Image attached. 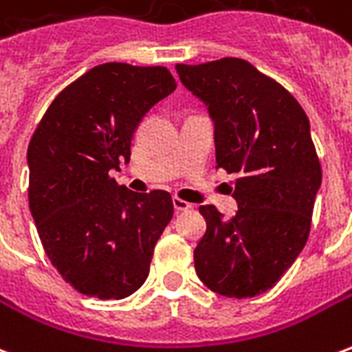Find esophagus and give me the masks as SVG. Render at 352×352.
<instances>
[{
	"label": "esophagus",
	"instance_id": "esophagus-1",
	"mask_svg": "<svg viewBox=\"0 0 352 352\" xmlns=\"http://www.w3.org/2000/svg\"><path fill=\"white\" fill-rule=\"evenodd\" d=\"M190 204L188 201H184V199H179V198H173V209L175 211H188L190 209Z\"/></svg>",
	"mask_w": 352,
	"mask_h": 352
}]
</instances>
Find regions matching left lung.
I'll return each mask as SVG.
<instances>
[{
  "instance_id": "left-lung-1",
  "label": "left lung",
  "mask_w": 352,
  "mask_h": 352,
  "mask_svg": "<svg viewBox=\"0 0 352 352\" xmlns=\"http://www.w3.org/2000/svg\"><path fill=\"white\" fill-rule=\"evenodd\" d=\"M183 87L214 124L217 166L237 173L234 219L201 206L207 230L194 249L201 283L226 298L260 296L307 241L322 183L309 118L290 94L245 60L177 64Z\"/></svg>"
}]
</instances>
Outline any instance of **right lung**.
I'll use <instances>...</instances> for the list:
<instances>
[{
  "instance_id": "1",
  "label": "right lung",
  "mask_w": 352,
  "mask_h": 352,
  "mask_svg": "<svg viewBox=\"0 0 352 352\" xmlns=\"http://www.w3.org/2000/svg\"><path fill=\"white\" fill-rule=\"evenodd\" d=\"M175 88L166 67L96 65L58 94L30 141V211L49 260L80 294L122 300L145 283L173 201L109 173L130 162L139 122Z\"/></svg>"
}]
</instances>
